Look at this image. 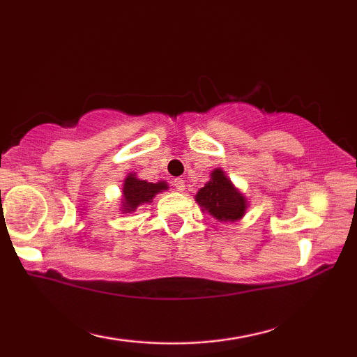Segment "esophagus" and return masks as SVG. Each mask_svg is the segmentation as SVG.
Returning <instances> with one entry per match:
<instances>
[{
	"label": "esophagus",
	"instance_id": "34e87169",
	"mask_svg": "<svg viewBox=\"0 0 357 357\" xmlns=\"http://www.w3.org/2000/svg\"><path fill=\"white\" fill-rule=\"evenodd\" d=\"M173 185H174V187H176V189H178V190H181V192H183V190L185 189L184 179H181V178H178V179H174V181H173Z\"/></svg>",
	"mask_w": 357,
	"mask_h": 357
}]
</instances>
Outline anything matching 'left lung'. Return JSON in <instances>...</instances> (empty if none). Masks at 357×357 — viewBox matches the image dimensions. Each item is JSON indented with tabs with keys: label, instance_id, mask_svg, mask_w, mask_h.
I'll use <instances>...</instances> for the list:
<instances>
[{
	"label": "left lung",
	"instance_id": "left-lung-1",
	"mask_svg": "<svg viewBox=\"0 0 357 357\" xmlns=\"http://www.w3.org/2000/svg\"><path fill=\"white\" fill-rule=\"evenodd\" d=\"M195 202L202 211L220 222H236L244 215L247 200L220 168L211 173V179L197 192Z\"/></svg>",
	"mask_w": 357,
	"mask_h": 357
}]
</instances>
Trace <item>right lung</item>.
<instances>
[{
    "mask_svg": "<svg viewBox=\"0 0 357 357\" xmlns=\"http://www.w3.org/2000/svg\"><path fill=\"white\" fill-rule=\"evenodd\" d=\"M167 189L168 184L165 181L148 183V181L137 178L134 173H129L123 184V200H121L123 213H132V211H135L138 206H142V204L151 203L157 193Z\"/></svg>",
    "mask_w": 357,
    "mask_h": 357,
    "instance_id": "right-lung-1",
    "label": "right lung"
}]
</instances>
